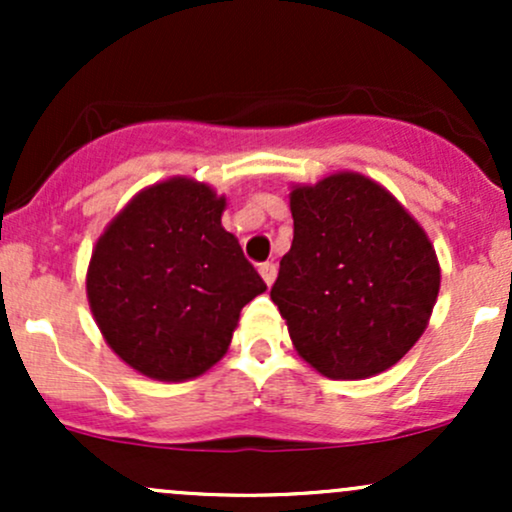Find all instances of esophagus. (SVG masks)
<instances>
[{
    "instance_id": "obj_1",
    "label": "esophagus",
    "mask_w": 512,
    "mask_h": 512,
    "mask_svg": "<svg viewBox=\"0 0 512 512\" xmlns=\"http://www.w3.org/2000/svg\"><path fill=\"white\" fill-rule=\"evenodd\" d=\"M260 276L264 279V284L272 286L274 279H276V264H274V262H264V264H260Z\"/></svg>"
}]
</instances>
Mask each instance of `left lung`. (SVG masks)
Listing matches in <instances>:
<instances>
[{
  "instance_id": "8db88e82",
  "label": "left lung",
  "mask_w": 512,
  "mask_h": 512,
  "mask_svg": "<svg viewBox=\"0 0 512 512\" xmlns=\"http://www.w3.org/2000/svg\"><path fill=\"white\" fill-rule=\"evenodd\" d=\"M291 216L293 243L269 296L298 356L332 380L395 366L424 334L440 289L424 228L361 173L296 185Z\"/></svg>"
}]
</instances>
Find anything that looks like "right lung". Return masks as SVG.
I'll use <instances>...</instances> for the list:
<instances>
[{
    "mask_svg": "<svg viewBox=\"0 0 512 512\" xmlns=\"http://www.w3.org/2000/svg\"><path fill=\"white\" fill-rule=\"evenodd\" d=\"M226 197L190 178L146 187L98 238L86 293L127 366L182 383L228 351L243 305L267 291L221 226Z\"/></svg>",
    "mask_w": 512,
    "mask_h": 512,
    "instance_id": "obj_1",
    "label": "right lung"
}]
</instances>
